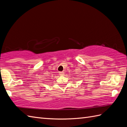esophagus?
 Masks as SVG:
<instances>
[{
  "label": "esophagus",
  "mask_w": 127,
  "mask_h": 127,
  "mask_svg": "<svg viewBox=\"0 0 127 127\" xmlns=\"http://www.w3.org/2000/svg\"><path fill=\"white\" fill-rule=\"evenodd\" d=\"M59 74H60L61 75H64V71H61V72H59Z\"/></svg>",
  "instance_id": "1"
}]
</instances>
